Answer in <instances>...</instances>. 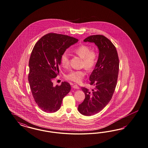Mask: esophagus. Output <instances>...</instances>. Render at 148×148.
<instances>
[{
    "label": "esophagus",
    "mask_w": 148,
    "mask_h": 148,
    "mask_svg": "<svg viewBox=\"0 0 148 148\" xmlns=\"http://www.w3.org/2000/svg\"><path fill=\"white\" fill-rule=\"evenodd\" d=\"M73 87L74 88H76V89H79V88H80V87L78 86L77 85H73Z\"/></svg>",
    "instance_id": "esophagus-1"
}]
</instances>
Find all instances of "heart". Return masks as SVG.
Listing matches in <instances>:
<instances>
[{
    "instance_id": "heart-1",
    "label": "heart",
    "mask_w": 148,
    "mask_h": 148,
    "mask_svg": "<svg viewBox=\"0 0 148 148\" xmlns=\"http://www.w3.org/2000/svg\"><path fill=\"white\" fill-rule=\"evenodd\" d=\"M74 52L82 59V66L87 71H92L95 68L98 61V54L95 50H91L90 47L87 45H82L74 50ZM61 63L63 67L66 68L69 64V54L67 52H63L61 56ZM86 75L84 70L71 71L66 75V78L72 82H80Z\"/></svg>"
}]
</instances>
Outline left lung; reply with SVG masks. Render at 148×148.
Masks as SVG:
<instances>
[{
  "label": "left lung",
  "mask_w": 148,
  "mask_h": 148,
  "mask_svg": "<svg viewBox=\"0 0 148 148\" xmlns=\"http://www.w3.org/2000/svg\"><path fill=\"white\" fill-rule=\"evenodd\" d=\"M84 41L94 42L99 49L97 63L90 77V84L95 88L90 91L82 87L85 98L78 107L82 114L91 116L101 111L112 98L117 84L119 60L115 46L106 36H91Z\"/></svg>",
  "instance_id": "8db88e82"
}]
</instances>
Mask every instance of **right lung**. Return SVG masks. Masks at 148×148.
<instances>
[{
	"label": "right lung",
	"instance_id": "obj_1",
	"mask_svg": "<svg viewBox=\"0 0 148 148\" xmlns=\"http://www.w3.org/2000/svg\"><path fill=\"white\" fill-rule=\"evenodd\" d=\"M75 38L56 33L41 37L34 46L29 61L28 81L34 101L47 113L60 109L63 98L71 86L66 82L54 86L52 82L59 73L61 56L66 49L75 44Z\"/></svg>",
	"mask_w": 148,
	"mask_h": 148
}]
</instances>
